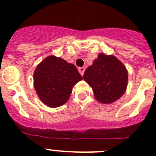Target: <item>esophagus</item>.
<instances>
[{
  "label": "esophagus",
  "mask_w": 156,
  "mask_h": 156,
  "mask_svg": "<svg viewBox=\"0 0 156 156\" xmlns=\"http://www.w3.org/2000/svg\"><path fill=\"white\" fill-rule=\"evenodd\" d=\"M84 71H85V68H84V67H81V68L78 69V72H79V73L81 74L82 76L84 73Z\"/></svg>",
  "instance_id": "esophagus-1"
}]
</instances>
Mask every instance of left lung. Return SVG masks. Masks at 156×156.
Wrapping results in <instances>:
<instances>
[{
  "label": "left lung",
  "mask_w": 156,
  "mask_h": 156,
  "mask_svg": "<svg viewBox=\"0 0 156 156\" xmlns=\"http://www.w3.org/2000/svg\"><path fill=\"white\" fill-rule=\"evenodd\" d=\"M83 78L92 87L96 100L109 104L125 94L128 75L125 66L115 56L100 53L86 69Z\"/></svg>",
  "instance_id": "obj_1"
}]
</instances>
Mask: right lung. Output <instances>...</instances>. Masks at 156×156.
I'll return each mask as SVG.
<instances>
[{
    "mask_svg": "<svg viewBox=\"0 0 156 156\" xmlns=\"http://www.w3.org/2000/svg\"><path fill=\"white\" fill-rule=\"evenodd\" d=\"M82 76L73 64L60 57L50 56L34 72V87L40 100L51 108L66 103L76 83Z\"/></svg>",
    "mask_w": 156,
    "mask_h": 156,
    "instance_id": "1",
    "label": "right lung"
}]
</instances>
